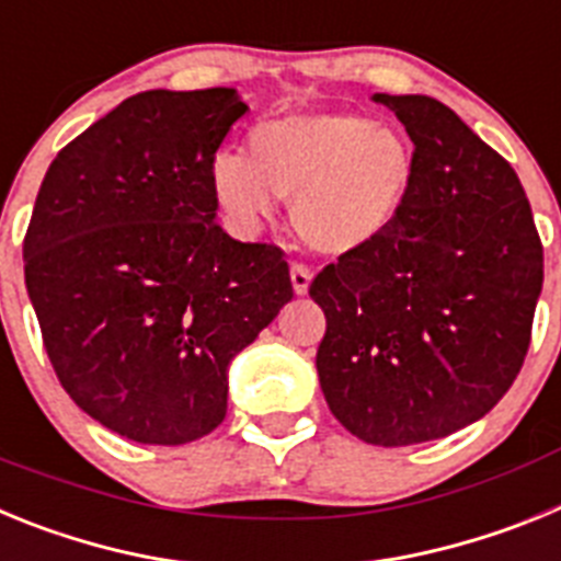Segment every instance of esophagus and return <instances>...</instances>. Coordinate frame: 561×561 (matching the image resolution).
<instances>
[{
    "label": "esophagus",
    "mask_w": 561,
    "mask_h": 561,
    "mask_svg": "<svg viewBox=\"0 0 561 561\" xmlns=\"http://www.w3.org/2000/svg\"><path fill=\"white\" fill-rule=\"evenodd\" d=\"M289 275H291V289H295V295H306V291H309V286H311V270H309V266L291 264Z\"/></svg>",
    "instance_id": "esophagus-1"
}]
</instances>
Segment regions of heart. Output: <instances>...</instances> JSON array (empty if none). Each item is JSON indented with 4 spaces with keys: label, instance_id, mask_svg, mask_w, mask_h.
<instances>
[{
    "label": "heart",
    "instance_id": "1",
    "mask_svg": "<svg viewBox=\"0 0 561 561\" xmlns=\"http://www.w3.org/2000/svg\"><path fill=\"white\" fill-rule=\"evenodd\" d=\"M415 182V153L393 126L354 112L284 114L257 123L247 157L213 153L207 185L236 230L291 202V225L320 255H354L399 221Z\"/></svg>",
    "mask_w": 561,
    "mask_h": 561
}]
</instances>
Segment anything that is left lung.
<instances>
[{
  "label": "left lung",
  "instance_id": "1",
  "mask_svg": "<svg viewBox=\"0 0 561 561\" xmlns=\"http://www.w3.org/2000/svg\"><path fill=\"white\" fill-rule=\"evenodd\" d=\"M415 182L376 244L311 280L325 311L317 374L331 413L374 447L444 438L517 379L542 291V241L517 173L427 95H385Z\"/></svg>",
  "mask_w": 561,
  "mask_h": 561
}]
</instances>
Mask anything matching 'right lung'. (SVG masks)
<instances>
[{"label":"right lung","instance_id":"1","mask_svg":"<svg viewBox=\"0 0 561 561\" xmlns=\"http://www.w3.org/2000/svg\"><path fill=\"white\" fill-rule=\"evenodd\" d=\"M236 89H151L64 146L24 236V284L61 388L112 433L180 447L227 415V368L291 300L272 244L216 225L207 165Z\"/></svg>","mask_w":561,"mask_h":561}]
</instances>
